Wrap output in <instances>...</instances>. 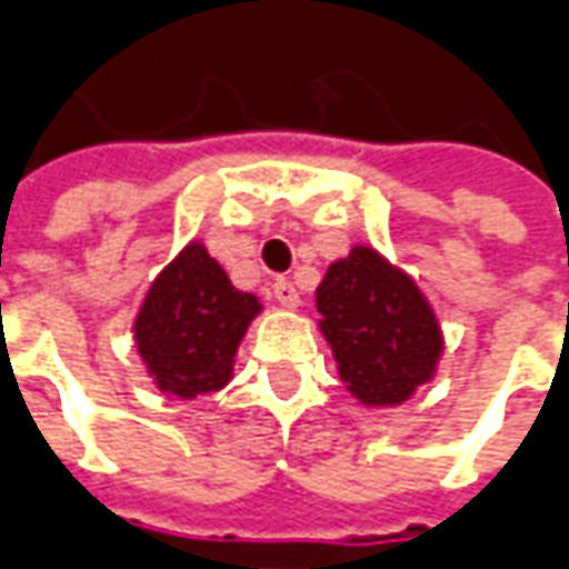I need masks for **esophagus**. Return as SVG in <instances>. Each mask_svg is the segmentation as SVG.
Here are the masks:
<instances>
[{
  "label": "esophagus",
  "instance_id": "esophagus-1",
  "mask_svg": "<svg viewBox=\"0 0 569 569\" xmlns=\"http://www.w3.org/2000/svg\"><path fill=\"white\" fill-rule=\"evenodd\" d=\"M272 293H276V300L284 309H297L300 306V293H297V288H293L288 278H278L276 284H272Z\"/></svg>",
  "mask_w": 569,
  "mask_h": 569
}]
</instances>
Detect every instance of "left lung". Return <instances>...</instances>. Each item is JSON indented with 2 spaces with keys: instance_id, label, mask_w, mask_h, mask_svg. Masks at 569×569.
Here are the masks:
<instances>
[{
  "instance_id": "left-lung-1",
  "label": "left lung",
  "mask_w": 569,
  "mask_h": 569,
  "mask_svg": "<svg viewBox=\"0 0 569 569\" xmlns=\"http://www.w3.org/2000/svg\"><path fill=\"white\" fill-rule=\"evenodd\" d=\"M316 306L340 380L361 405H405L435 377L445 337L432 306L413 278L373 248L356 244L330 263Z\"/></svg>"
}]
</instances>
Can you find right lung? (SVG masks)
Here are the masks:
<instances>
[{
	"instance_id": "add662e5",
	"label": "right lung",
	"mask_w": 569,
	"mask_h": 569,
	"mask_svg": "<svg viewBox=\"0 0 569 569\" xmlns=\"http://www.w3.org/2000/svg\"><path fill=\"white\" fill-rule=\"evenodd\" d=\"M260 309L201 241H189L149 284L134 318L137 352L164 395H211L232 380L239 342Z\"/></svg>"
}]
</instances>
